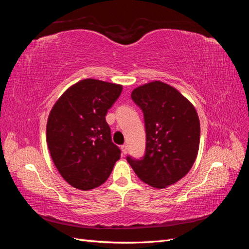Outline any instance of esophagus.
<instances>
[{"label":"esophagus","instance_id":"esophagus-1","mask_svg":"<svg viewBox=\"0 0 249 249\" xmlns=\"http://www.w3.org/2000/svg\"><path fill=\"white\" fill-rule=\"evenodd\" d=\"M120 148H122V152H123L124 155H125L127 153V145L126 144L122 145V147H120Z\"/></svg>","mask_w":249,"mask_h":249}]
</instances>
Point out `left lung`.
<instances>
[{"label": "left lung", "mask_w": 249, "mask_h": 249, "mask_svg": "<svg viewBox=\"0 0 249 249\" xmlns=\"http://www.w3.org/2000/svg\"><path fill=\"white\" fill-rule=\"evenodd\" d=\"M131 96L144 114L146 144L141 160H126L141 180L163 189L184 178L196 160L197 112L175 87L161 81L138 86Z\"/></svg>", "instance_id": "left-lung-1"}]
</instances>
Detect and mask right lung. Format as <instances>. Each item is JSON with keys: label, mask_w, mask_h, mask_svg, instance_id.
Listing matches in <instances>:
<instances>
[{"label": "right lung", "mask_w": 249, "mask_h": 249, "mask_svg": "<svg viewBox=\"0 0 249 249\" xmlns=\"http://www.w3.org/2000/svg\"><path fill=\"white\" fill-rule=\"evenodd\" d=\"M123 85L84 79L66 89L53 106L47 143L57 170L73 188L90 190L106 182L120 149L111 139L108 110Z\"/></svg>", "instance_id": "1"}]
</instances>
